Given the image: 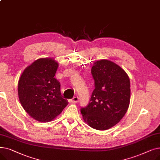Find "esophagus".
I'll return each mask as SVG.
<instances>
[{"label": "esophagus", "instance_id": "esophagus-1", "mask_svg": "<svg viewBox=\"0 0 160 160\" xmlns=\"http://www.w3.org/2000/svg\"><path fill=\"white\" fill-rule=\"evenodd\" d=\"M69 102L72 103H76L78 102V97H74L72 99L69 100Z\"/></svg>", "mask_w": 160, "mask_h": 160}]
</instances>
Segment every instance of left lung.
I'll return each mask as SVG.
<instances>
[{
  "mask_svg": "<svg viewBox=\"0 0 160 160\" xmlns=\"http://www.w3.org/2000/svg\"><path fill=\"white\" fill-rule=\"evenodd\" d=\"M91 73L95 88L90 102L81 109V113L90 127L106 130L118 123L128 110L130 78L119 65L108 60L95 62Z\"/></svg>",
  "mask_w": 160,
  "mask_h": 160,
  "instance_id": "left-lung-1",
  "label": "left lung"
}]
</instances>
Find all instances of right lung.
<instances>
[{"mask_svg": "<svg viewBox=\"0 0 160 160\" xmlns=\"http://www.w3.org/2000/svg\"><path fill=\"white\" fill-rule=\"evenodd\" d=\"M58 63L52 58L38 59L24 70L18 82V96L24 110L35 120L46 122L60 115L68 104L54 76Z\"/></svg>", "mask_w": 160, "mask_h": 160, "instance_id": "add662e5", "label": "right lung"}]
</instances>
